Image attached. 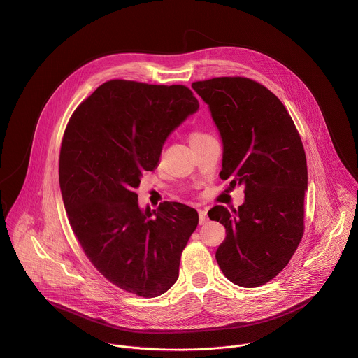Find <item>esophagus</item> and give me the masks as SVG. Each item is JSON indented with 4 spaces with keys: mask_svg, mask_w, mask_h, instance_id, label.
I'll return each mask as SVG.
<instances>
[{
    "mask_svg": "<svg viewBox=\"0 0 358 358\" xmlns=\"http://www.w3.org/2000/svg\"><path fill=\"white\" fill-rule=\"evenodd\" d=\"M207 222V213L206 210H199V224L203 225Z\"/></svg>",
    "mask_w": 358,
    "mask_h": 358,
    "instance_id": "esophagus-1",
    "label": "esophagus"
}]
</instances>
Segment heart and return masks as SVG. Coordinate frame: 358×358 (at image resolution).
<instances>
[{
	"instance_id": "obj_1",
	"label": "heart",
	"mask_w": 358,
	"mask_h": 358,
	"mask_svg": "<svg viewBox=\"0 0 358 358\" xmlns=\"http://www.w3.org/2000/svg\"><path fill=\"white\" fill-rule=\"evenodd\" d=\"M206 137H208V134H206V133H203V131H194V133H191V136H189V143H191V145H194V144H196L199 141L204 140Z\"/></svg>"
}]
</instances>
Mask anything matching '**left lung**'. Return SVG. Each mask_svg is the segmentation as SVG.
<instances>
[{"label": "left lung", "instance_id": "obj_1", "mask_svg": "<svg viewBox=\"0 0 358 358\" xmlns=\"http://www.w3.org/2000/svg\"><path fill=\"white\" fill-rule=\"evenodd\" d=\"M222 140L220 177L244 187V203L208 211L227 238L215 259L234 284L254 288L276 278L303 235L308 164L299 133L282 103L264 85L241 77L192 83Z\"/></svg>", "mask_w": 358, "mask_h": 358}]
</instances>
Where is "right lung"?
<instances>
[{"label":"right lung","mask_w":358,"mask_h":358,"mask_svg":"<svg viewBox=\"0 0 358 358\" xmlns=\"http://www.w3.org/2000/svg\"><path fill=\"white\" fill-rule=\"evenodd\" d=\"M198 110L184 85L113 80L80 103L64 131L59 182L73 232L104 278L138 296H159L177 281L199 215L178 201L141 208L134 189Z\"/></svg>","instance_id":"add662e5"}]
</instances>
